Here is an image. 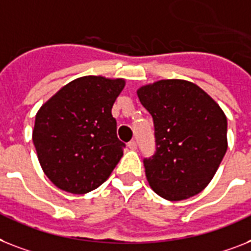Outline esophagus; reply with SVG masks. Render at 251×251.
<instances>
[{
  "label": "esophagus",
  "mask_w": 251,
  "mask_h": 251,
  "mask_svg": "<svg viewBox=\"0 0 251 251\" xmlns=\"http://www.w3.org/2000/svg\"><path fill=\"white\" fill-rule=\"evenodd\" d=\"M128 148H129L130 150H136V149H137V142L134 140L129 141V142H128Z\"/></svg>",
  "instance_id": "1"
}]
</instances>
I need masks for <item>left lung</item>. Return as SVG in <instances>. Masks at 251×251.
Listing matches in <instances>:
<instances>
[{
  "label": "left lung",
  "instance_id": "obj_1",
  "mask_svg": "<svg viewBox=\"0 0 251 251\" xmlns=\"http://www.w3.org/2000/svg\"><path fill=\"white\" fill-rule=\"evenodd\" d=\"M137 95L154 121L156 150L144 159L151 188L171 201L198 195L227 151L225 113L187 80H159L141 87Z\"/></svg>",
  "mask_w": 251,
  "mask_h": 251
}]
</instances>
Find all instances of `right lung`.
I'll return each instance as SVG.
<instances>
[{"label":"right lung","mask_w":251,"mask_h":251,"mask_svg":"<svg viewBox=\"0 0 251 251\" xmlns=\"http://www.w3.org/2000/svg\"><path fill=\"white\" fill-rule=\"evenodd\" d=\"M124 79L87 75L43 103L33 144L45 175L63 191L82 195L106 181L123 156L111 107Z\"/></svg>","instance_id":"add662e5"}]
</instances>
